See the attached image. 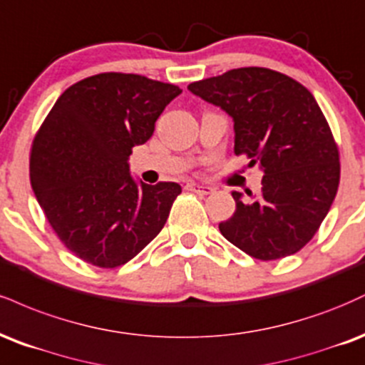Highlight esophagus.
I'll return each mask as SVG.
<instances>
[{
  "label": "esophagus",
  "mask_w": 365,
  "mask_h": 365,
  "mask_svg": "<svg viewBox=\"0 0 365 365\" xmlns=\"http://www.w3.org/2000/svg\"><path fill=\"white\" fill-rule=\"evenodd\" d=\"M186 190L191 191V192H196V195H210V192H213L212 187L200 186V184H196V182H187Z\"/></svg>",
  "instance_id": "esophagus-1"
}]
</instances>
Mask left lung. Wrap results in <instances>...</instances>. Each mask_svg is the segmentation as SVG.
I'll list each match as a JSON object with an SVG mask.
<instances>
[{"instance_id": "obj_1", "label": "left lung", "mask_w": 365, "mask_h": 365, "mask_svg": "<svg viewBox=\"0 0 365 365\" xmlns=\"http://www.w3.org/2000/svg\"><path fill=\"white\" fill-rule=\"evenodd\" d=\"M190 92L234 119L235 155L263 169L259 195L218 225L239 250L261 261L295 255L318 232L340 182V153L318 102L304 85L250 66L192 81Z\"/></svg>"}]
</instances>
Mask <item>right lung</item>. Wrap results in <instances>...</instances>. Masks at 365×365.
<instances>
[{
	"instance_id": "obj_1",
	"label": "right lung",
	"mask_w": 365,
	"mask_h": 365,
	"mask_svg": "<svg viewBox=\"0 0 365 365\" xmlns=\"http://www.w3.org/2000/svg\"><path fill=\"white\" fill-rule=\"evenodd\" d=\"M181 92L133 73H98L64 90L41 124L30 182L59 241L80 259L121 267L165 225L181 186H138L128 158Z\"/></svg>"
}]
</instances>
